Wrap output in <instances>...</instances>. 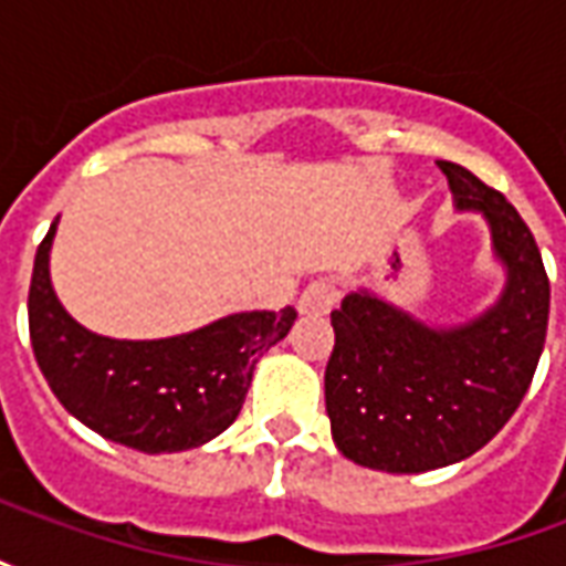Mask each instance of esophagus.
Returning a JSON list of instances; mask_svg holds the SVG:
<instances>
[{
  "label": "esophagus",
  "mask_w": 566,
  "mask_h": 566,
  "mask_svg": "<svg viewBox=\"0 0 566 566\" xmlns=\"http://www.w3.org/2000/svg\"><path fill=\"white\" fill-rule=\"evenodd\" d=\"M336 284L331 279H315V282H308L303 287V294H300V312L303 315H324V312H331L333 303H336Z\"/></svg>",
  "instance_id": "1"
}]
</instances>
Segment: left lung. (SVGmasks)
<instances>
[{
    "mask_svg": "<svg viewBox=\"0 0 566 566\" xmlns=\"http://www.w3.org/2000/svg\"><path fill=\"white\" fill-rule=\"evenodd\" d=\"M458 209L491 223L506 291L482 318L430 331L369 291L333 308L324 397L336 449L385 473H427L497 437L531 388L548 324V275L534 233L506 197L437 160Z\"/></svg>",
    "mask_w": 566,
    "mask_h": 566,
    "instance_id": "1",
    "label": "left lung"
}]
</instances>
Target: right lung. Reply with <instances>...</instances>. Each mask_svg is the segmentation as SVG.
<instances>
[{"mask_svg": "<svg viewBox=\"0 0 566 566\" xmlns=\"http://www.w3.org/2000/svg\"><path fill=\"white\" fill-rule=\"evenodd\" d=\"M56 221L35 251L30 339L39 369L81 424L129 449H197L233 424L258 360L294 327L296 308L239 312L172 339H108L60 306L48 254Z\"/></svg>", "mask_w": 566, "mask_h": 566, "instance_id": "obj_1", "label": "right lung"}]
</instances>
